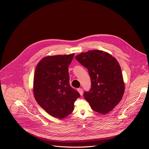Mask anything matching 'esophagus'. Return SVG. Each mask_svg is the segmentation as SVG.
<instances>
[{"label":"esophagus","instance_id":"obj_1","mask_svg":"<svg viewBox=\"0 0 149 149\" xmlns=\"http://www.w3.org/2000/svg\"><path fill=\"white\" fill-rule=\"evenodd\" d=\"M77 91H78V93H79V94H80V95H83V92H82V90L81 89V88H78L77 89Z\"/></svg>","mask_w":149,"mask_h":149}]
</instances>
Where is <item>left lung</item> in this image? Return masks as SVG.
Masks as SVG:
<instances>
[{
	"label": "left lung",
	"instance_id": "8db88e82",
	"mask_svg": "<svg viewBox=\"0 0 149 149\" xmlns=\"http://www.w3.org/2000/svg\"><path fill=\"white\" fill-rule=\"evenodd\" d=\"M75 58L88 71L91 88L84 97L91 109L100 114L111 111L121 100L125 84L119 63L109 53L91 50L77 55Z\"/></svg>",
	"mask_w": 149,
	"mask_h": 149
}]
</instances>
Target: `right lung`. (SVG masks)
Wrapping results in <instances>:
<instances>
[{
    "mask_svg": "<svg viewBox=\"0 0 149 149\" xmlns=\"http://www.w3.org/2000/svg\"><path fill=\"white\" fill-rule=\"evenodd\" d=\"M74 54L49 55L37 64L33 93L38 104L49 115L59 119L69 116L79 94L70 86L68 67Z\"/></svg>",
    "mask_w": 149,
    "mask_h": 149,
    "instance_id": "right-lung-1",
    "label": "right lung"
}]
</instances>
